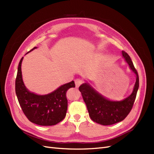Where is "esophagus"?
I'll list each match as a JSON object with an SVG mask.
<instances>
[{"label":"esophagus","mask_w":154,"mask_h":154,"mask_svg":"<svg viewBox=\"0 0 154 154\" xmlns=\"http://www.w3.org/2000/svg\"><path fill=\"white\" fill-rule=\"evenodd\" d=\"M75 85H76V88H78L79 87V85L83 83V81L82 80V79H76L75 80Z\"/></svg>","instance_id":"obj_1"}]
</instances>
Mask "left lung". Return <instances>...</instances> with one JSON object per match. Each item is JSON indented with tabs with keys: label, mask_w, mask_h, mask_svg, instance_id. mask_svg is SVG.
Here are the masks:
<instances>
[{
	"label": "left lung",
	"mask_w": 154,
	"mask_h": 154,
	"mask_svg": "<svg viewBox=\"0 0 154 154\" xmlns=\"http://www.w3.org/2000/svg\"><path fill=\"white\" fill-rule=\"evenodd\" d=\"M122 54L136 77L133 91L128 97L121 100H110L98 92L88 82L83 83L79 87L87 105L90 117L95 122L100 125H109L122 121L131 111L139 88L138 74L133 63L126 52L122 51Z\"/></svg>",
	"instance_id": "8db88e82"
}]
</instances>
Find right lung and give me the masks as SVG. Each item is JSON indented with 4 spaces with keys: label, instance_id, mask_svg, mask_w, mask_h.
I'll list each match as a JSON object with an SVG mask.
<instances>
[{
    "label": "right lung",
    "instance_id": "add662e5",
    "mask_svg": "<svg viewBox=\"0 0 154 154\" xmlns=\"http://www.w3.org/2000/svg\"><path fill=\"white\" fill-rule=\"evenodd\" d=\"M34 47L28 53L36 49ZM27 53V54H28ZM21 59L15 82V91L19 104L27 119L39 125H54L59 123L66 115L67 109V90L75 87V82L63 84L54 91L45 95H39L29 91L23 81Z\"/></svg>",
    "mask_w": 154,
    "mask_h": 154
}]
</instances>
